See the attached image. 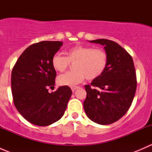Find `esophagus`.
<instances>
[{
	"mask_svg": "<svg viewBox=\"0 0 152 152\" xmlns=\"http://www.w3.org/2000/svg\"><path fill=\"white\" fill-rule=\"evenodd\" d=\"M79 88V87H76V86H75V87H71V90H72V91L73 92H74L75 90H76V89H78Z\"/></svg>",
	"mask_w": 152,
	"mask_h": 152,
	"instance_id": "esophagus-1",
	"label": "esophagus"
}]
</instances>
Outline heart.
Returning <instances> with one entry per match:
<instances>
[{
	"instance_id": "1",
	"label": "heart",
	"mask_w": 152,
	"mask_h": 152,
	"mask_svg": "<svg viewBox=\"0 0 152 152\" xmlns=\"http://www.w3.org/2000/svg\"><path fill=\"white\" fill-rule=\"evenodd\" d=\"M66 56L55 54L51 60L56 72L63 73L74 64L73 70L60 75L57 79L59 85L74 86L84 79L95 80L100 77L107 69L108 55L103 48L87 45H76L67 50Z\"/></svg>"
}]
</instances>
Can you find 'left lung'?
<instances>
[{
	"label": "left lung",
	"mask_w": 152,
	"mask_h": 152,
	"mask_svg": "<svg viewBox=\"0 0 152 152\" xmlns=\"http://www.w3.org/2000/svg\"><path fill=\"white\" fill-rule=\"evenodd\" d=\"M104 46L108 65L104 73L85 86L87 97L84 109L95 123L108 125L123 117L132 103L137 88L135 68L131 55L114 41H90Z\"/></svg>",
	"instance_id": "8db88e82"
}]
</instances>
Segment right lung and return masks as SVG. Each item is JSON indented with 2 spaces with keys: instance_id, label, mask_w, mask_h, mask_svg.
<instances>
[{
  "instance_id": "1",
  "label": "right lung",
  "mask_w": 152,
  "mask_h": 152,
  "mask_svg": "<svg viewBox=\"0 0 152 152\" xmlns=\"http://www.w3.org/2000/svg\"><path fill=\"white\" fill-rule=\"evenodd\" d=\"M63 42L42 41L31 45L20 56L12 71L14 104L30 123L40 126L50 125L63 116L72 94L68 86L53 93L56 70L51 60Z\"/></svg>"
}]
</instances>
